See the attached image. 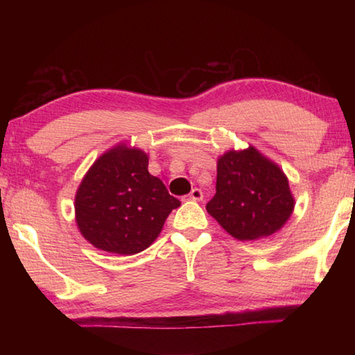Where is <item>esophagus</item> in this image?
Listing matches in <instances>:
<instances>
[{
    "label": "esophagus",
    "instance_id": "34e87169",
    "mask_svg": "<svg viewBox=\"0 0 355 355\" xmlns=\"http://www.w3.org/2000/svg\"><path fill=\"white\" fill-rule=\"evenodd\" d=\"M203 199V192L200 191V189H197V188H194L191 191V194H189V200H194V202H200Z\"/></svg>",
    "mask_w": 355,
    "mask_h": 355
}]
</instances>
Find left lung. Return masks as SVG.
Listing matches in <instances>:
<instances>
[{"label":"left lung","instance_id":"obj_1","mask_svg":"<svg viewBox=\"0 0 355 355\" xmlns=\"http://www.w3.org/2000/svg\"><path fill=\"white\" fill-rule=\"evenodd\" d=\"M288 177L254 146L227 150L218 158L216 194L207 211L239 241L274 235L294 211Z\"/></svg>","mask_w":355,"mask_h":355}]
</instances>
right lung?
<instances>
[{
	"label": "right lung",
	"mask_w": 355,
	"mask_h": 355,
	"mask_svg": "<svg viewBox=\"0 0 355 355\" xmlns=\"http://www.w3.org/2000/svg\"><path fill=\"white\" fill-rule=\"evenodd\" d=\"M180 200L148 173V155L119 142L89 167L75 194V220L94 248L119 255L146 250Z\"/></svg>",
	"instance_id": "obj_1"
}]
</instances>
